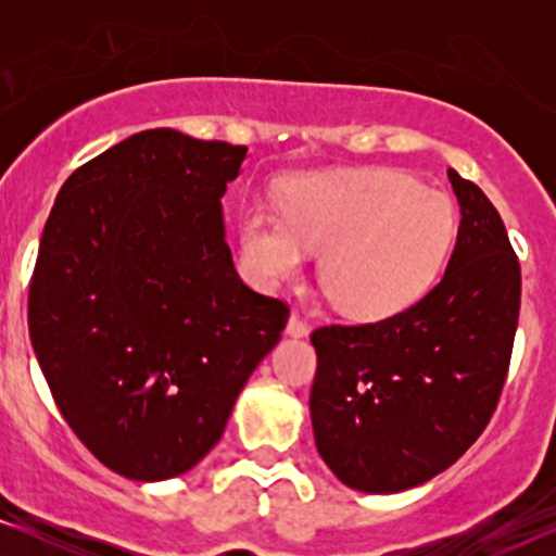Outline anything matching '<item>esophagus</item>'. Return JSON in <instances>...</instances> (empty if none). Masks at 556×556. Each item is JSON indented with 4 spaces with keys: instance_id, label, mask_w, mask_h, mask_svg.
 <instances>
[{
    "instance_id": "obj_1",
    "label": "esophagus",
    "mask_w": 556,
    "mask_h": 556,
    "mask_svg": "<svg viewBox=\"0 0 556 556\" xmlns=\"http://www.w3.org/2000/svg\"><path fill=\"white\" fill-rule=\"evenodd\" d=\"M286 333L291 339H303V337H308V324L303 321V318L299 316V314H291V318H288V324H286Z\"/></svg>"
}]
</instances>
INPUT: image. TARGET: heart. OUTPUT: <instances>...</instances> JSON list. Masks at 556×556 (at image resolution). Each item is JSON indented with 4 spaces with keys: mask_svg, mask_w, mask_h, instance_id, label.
I'll use <instances>...</instances> for the list:
<instances>
[{
    "mask_svg": "<svg viewBox=\"0 0 556 556\" xmlns=\"http://www.w3.org/2000/svg\"><path fill=\"white\" fill-rule=\"evenodd\" d=\"M458 215L438 189L397 169L299 179L283 210L250 202L238 219L240 257L263 291L303 276L320 253L318 283L339 311L384 318L415 306L451 255Z\"/></svg>",
    "mask_w": 556,
    "mask_h": 556,
    "instance_id": "heart-1",
    "label": "heart"
}]
</instances>
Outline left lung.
Masks as SVG:
<instances>
[{
	"label": "left lung",
	"instance_id": "1",
	"mask_svg": "<svg viewBox=\"0 0 556 556\" xmlns=\"http://www.w3.org/2000/svg\"><path fill=\"white\" fill-rule=\"evenodd\" d=\"M460 225L445 276L400 314L311 333L318 455L364 493L415 489L453 466L489 425L511 359L521 268L504 219L447 169Z\"/></svg>",
	"mask_w": 556,
	"mask_h": 556
}]
</instances>
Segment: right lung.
<instances>
[{
  "instance_id": "add662e5",
  "label": "right lung",
  "mask_w": 556,
  "mask_h": 556,
  "mask_svg": "<svg viewBox=\"0 0 556 556\" xmlns=\"http://www.w3.org/2000/svg\"><path fill=\"white\" fill-rule=\"evenodd\" d=\"M245 156L174 128L134 134L75 169L45 223L29 341L65 422L131 481L194 468L286 329V303L242 283L225 242Z\"/></svg>"
}]
</instances>
